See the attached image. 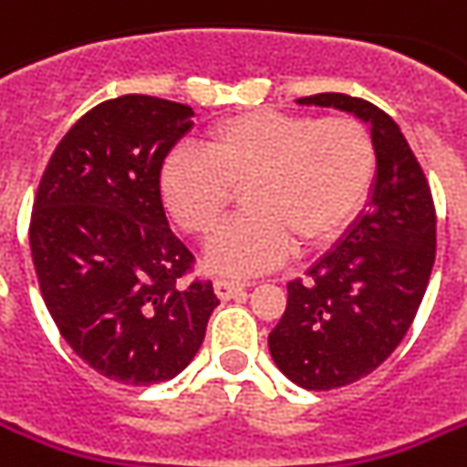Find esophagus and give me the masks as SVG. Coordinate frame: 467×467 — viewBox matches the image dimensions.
Masks as SVG:
<instances>
[{"label": "esophagus", "mask_w": 467, "mask_h": 467, "mask_svg": "<svg viewBox=\"0 0 467 467\" xmlns=\"http://www.w3.org/2000/svg\"><path fill=\"white\" fill-rule=\"evenodd\" d=\"M245 281H234V278H217L214 281V291H217L220 299H234V296H240L245 291Z\"/></svg>", "instance_id": "obj_1"}]
</instances>
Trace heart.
<instances>
[{
  "label": "heart",
  "instance_id": "heart-1",
  "mask_svg": "<svg viewBox=\"0 0 467 467\" xmlns=\"http://www.w3.org/2000/svg\"><path fill=\"white\" fill-rule=\"evenodd\" d=\"M379 153L350 114L245 112L209 127L202 153L179 148L158 173L161 202L183 233L207 237L243 193V212L209 240L207 265L260 274L340 237L366 204Z\"/></svg>",
  "mask_w": 467,
  "mask_h": 467
}]
</instances>
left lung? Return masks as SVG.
Instances as JSON below:
<instances>
[{
    "label": "left lung",
    "instance_id": "left-lung-1",
    "mask_svg": "<svg viewBox=\"0 0 467 467\" xmlns=\"http://www.w3.org/2000/svg\"><path fill=\"white\" fill-rule=\"evenodd\" d=\"M299 104L353 112L370 125L379 153L366 214L306 278L288 284L286 312L268 335L286 379L329 391L373 373L404 340L432 275L437 217L420 161L383 109L335 91Z\"/></svg>",
    "mask_w": 467,
    "mask_h": 467
}]
</instances>
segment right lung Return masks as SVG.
I'll return each mask as SVG.
<instances>
[{
  "label": "right lung",
  "instance_id": "add662e5",
  "mask_svg": "<svg viewBox=\"0 0 467 467\" xmlns=\"http://www.w3.org/2000/svg\"><path fill=\"white\" fill-rule=\"evenodd\" d=\"M192 107L125 94L88 109L47 161L30 250L47 312L84 363L117 383L179 376L220 304L168 227L158 173Z\"/></svg>",
  "mask_w": 467,
  "mask_h": 467
}]
</instances>
